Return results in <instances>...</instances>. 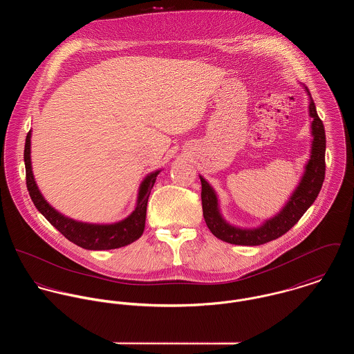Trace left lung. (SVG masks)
I'll return each mask as SVG.
<instances>
[{
  "label": "left lung",
  "instance_id": "1",
  "mask_svg": "<svg viewBox=\"0 0 354 354\" xmlns=\"http://www.w3.org/2000/svg\"><path fill=\"white\" fill-rule=\"evenodd\" d=\"M308 115L310 121V150L308 160L305 162L301 178L297 187L293 189L288 201L281 209L264 219L260 225L243 227L230 223L222 214L221 201L212 185L199 174L202 181L203 216L209 232L219 240L234 245L256 247L270 243L286 232H289L304 215V212L316 201L323 181H324V153H326V133L322 120L317 115L316 106L308 91Z\"/></svg>",
  "mask_w": 354,
  "mask_h": 354
}]
</instances>
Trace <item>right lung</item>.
I'll use <instances>...</instances> for the list:
<instances>
[{"instance_id":"obj_1","label":"right lung","mask_w":354,"mask_h":354,"mask_svg":"<svg viewBox=\"0 0 354 354\" xmlns=\"http://www.w3.org/2000/svg\"><path fill=\"white\" fill-rule=\"evenodd\" d=\"M26 180L30 196L37 209L50 222L51 225L73 244L90 251H107L132 244L142 237L146 226L147 202L158 174L162 170L149 173L139 185L138 199L133 211L124 219L113 223H90L72 219L57 211L48 202L37 185L32 163H31V131L26 138L24 146Z\"/></svg>"}]
</instances>
